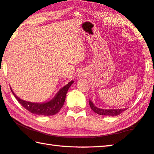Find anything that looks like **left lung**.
Returning <instances> with one entry per match:
<instances>
[{
  "label": "left lung",
  "mask_w": 154,
  "mask_h": 154,
  "mask_svg": "<svg viewBox=\"0 0 154 154\" xmlns=\"http://www.w3.org/2000/svg\"><path fill=\"white\" fill-rule=\"evenodd\" d=\"M89 104L91 109H92L93 111H94L96 113L101 116H118L120 114L122 111H124L127 109H99L94 105L92 101L89 100Z\"/></svg>",
  "instance_id": "left-lung-1"
}]
</instances>
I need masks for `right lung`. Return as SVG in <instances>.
Wrapping results in <instances>:
<instances>
[{"label":"right lung","mask_w":154,"mask_h":154,"mask_svg":"<svg viewBox=\"0 0 154 154\" xmlns=\"http://www.w3.org/2000/svg\"><path fill=\"white\" fill-rule=\"evenodd\" d=\"M72 83H73V81L70 82L67 85L59 90L56 96L51 100L45 103H35L23 100L15 96L11 88V90L18 102L28 111L34 114L41 115V116H53L58 113L63 106L67 91L69 90Z\"/></svg>","instance_id":"obj_1"}]
</instances>
